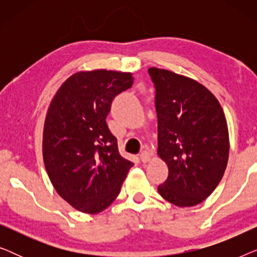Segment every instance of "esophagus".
I'll return each mask as SVG.
<instances>
[{
  "mask_svg": "<svg viewBox=\"0 0 257 257\" xmlns=\"http://www.w3.org/2000/svg\"><path fill=\"white\" fill-rule=\"evenodd\" d=\"M151 159V153L149 151H143L142 153H140V160L143 161V163H147V161H150Z\"/></svg>",
  "mask_w": 257,
  "mask_h": 257,
  "instance_id": "esophagus-1",
  "label": "esophagus"
}]
</instances>
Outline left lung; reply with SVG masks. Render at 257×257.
Here are the masks:
<instances>
[{
  "label": "left lung",
  "mask_w": 257,
  "mask_h": 257,
  "mask_svg": "<svg viewBox=\"0 0 257 257\" xmlns=\"http://www.w3.org/2000/svg\"><path fill=\"white\" fill-rule=\"evenodd\" d=\"M156 89L158 154L168 166L159 194L179 207L202 202L227 167L229 137L222 107L201 84L168 70L150 68Z\"/></svg>",
  "instance_id": "obj_1"
}]
</instances>
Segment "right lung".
Wrapping results in <instances>:
<instances>
[{
    "label": "right lung",
    "mask_w": 257,
    "mask_h": 257,
    "mask_svg": "<svg viewBox=\"0 0 257 257\" xmlns=\"http://www.w3.org/2000/svg\"><path fill=\"white\" fill-rule=\"evenodd\" d=\"M133 85L132 73L94 70L63 83L49 106L43 159L59 195L83 213H99L120 192L132 161L106 124L111 103Z\"/></svg>",
    "instance_id": "add662e5"
}]
</instances>
